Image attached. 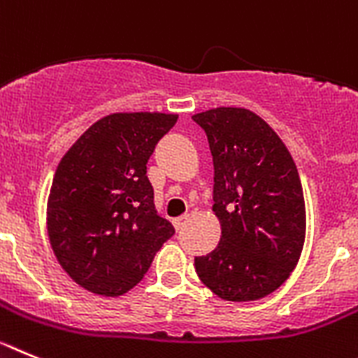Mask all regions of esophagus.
I'll return each mask as SVG.
<instances>
[{"label": "esophagus", "instance_id": "esophagus-1", "mask_svg": "<svg viewBox=\"0 0 358 358\" xmlns=\"http://www.w3.org/2000/svg\"><path fill=\"white\" fill-rule=\"evenodd\" d=\"M187 221H189V215H180V217H176L175 221H173V224H175V228L176 230H182L183 227H185V223Z\"/></svg>", "mask_w": 358, "mask_h": 358}]
</instances>
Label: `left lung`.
<instances>
[{"label": "left lung", "mask_w": 358, "mask_h": 358, "mask_svg": "<svg viewBox=\"0 0 358 358\" xmlns=\"http://www.w3.org/2000/svg\"><path fill=\"white\" fill-rule=\"evenodd\" d=\"M214 159V212L221 241L194 267L214 294L253 301L271 294L298 264L305 199L291 153L273 128L246 108L192 115Z\"/></svg>", "instance_id": "left-lung-1"}]
</instances>
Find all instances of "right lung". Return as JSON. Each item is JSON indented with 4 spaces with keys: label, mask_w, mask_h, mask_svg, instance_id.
Returning a JSON list of instances; mask_svg holds the SVG:
<instances>
[{
    "label": "right lung",
    "mask_w": 358,
    "mask_h": 358,
    "mask_svg": "<svg viewBox=\"0 0 358 358\" xmlns=\"http://www.w3.org/2000/svg\"><path fill=\"white\" fill-rule=\"evenodd\" d=\"M176 119L159 112L107 115L60 160L48 199V235L80 287L124 294L175 235L157 212L146 164Z\"/></svg>",
    "instance_id": "right-lung-1"
}]
</instances>
